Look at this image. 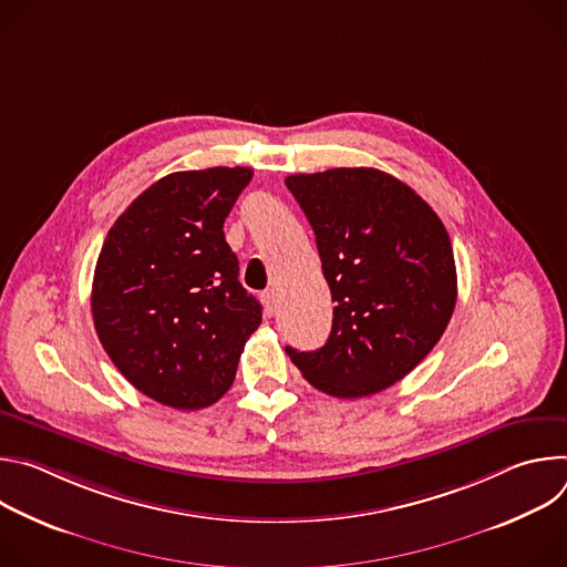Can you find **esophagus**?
I'll return each mask as SVG.
<instances>
[{"label":"esophagus","mask_w":567,"mask_h":567,"mask_svg":"<svg viewBox=\"0 0 567 567\" xmlns=\"http://www.w3.org/2000/svg\"><path fill=\"white\" fill-rule=\"evenodd\" d=\"M262 305H265V311L267 316H274L278 311V298H276V291L269 289L262 293Z\"/></svg>","instance_id":"34e87169"}]
</instances>
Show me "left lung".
I'll list each match as a JSON object with an SVG mask.
<instances>
[{
  "mask_svg": "<svg viewBox=\"0 0 567 567\" xmlns=\"http://www.w3.org/2000/svg\"><path fill=\"white\" fill-rule=\"evenodd\" d=\"M334 305L328 343L287 348L320 392L357 399L406 377L442 339L457 300L449 233L403 182L374 168L291 175Z\"/></svg>",
  "mask_w": 567,
  "mask_h": 567,
  "instance_id": "left-lung-1",
  "label": "left lung"
}]
</instances>
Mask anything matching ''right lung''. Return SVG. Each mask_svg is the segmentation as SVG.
I'll use <instances>...</instances> for the list:
<instances>
[{"label":"right lung","instance_id":"right-lung-1","mask_svg":"<svg viewBox=\"0 0 567 567\" xmlns=\"http://www.w3.org/2000/svg\"><path fill=\"white\" fill-rule=\"evenodd\" d=\"M251 177L239 166L173 173L143 190L103 241L92 285L96 334L118 372L164 406L215 403L262 322L224 237Z\"/></svg>","mask_w":567,"mask_h":567}]
</instances>
